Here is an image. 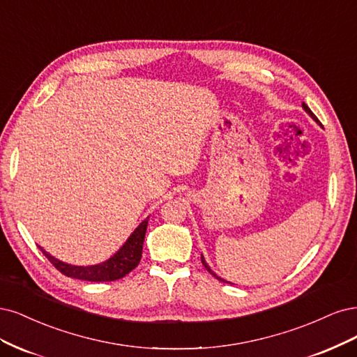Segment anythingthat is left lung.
I'll return each instance as SVG.
<instances>
[{"instance_id": "left-lung-1", "label": "left lung", "mask_w": 357, "mask_h": 357, "mask_svg": "<svg viewBox=\"0 0 357 357\" xmlns=\"http://www.w3.org/2000/svg\"><path fill=\"white\" fill-rule=\"evenodd\" d=\"M303 108H304V109H305V112H307V114H308V116H310V117H312V119H313V120H314V121H316V123H319V124H320V121H319V120H317V117H316V116H314V114H313V112H312V109H310V108H308V107H307V105H305V103H303ZM202 262H203V266H204V268H206V270H208V271H209V273H211V274H212V275H213V278H216V279H218V280H221V282H224V283H229V282H227V280H224V279H221V278H220V275H216V274H215V273H213V271H212V270H211V267H209V266H208V262H206V261H204V258H203V255H202Z\"/></svg>"}]
</instances>
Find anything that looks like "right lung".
I'll use <instances>...</instances> for the list:
<instances>
[{
    "mask_svg": "<svg viewBox=\"0 0 357 357\" xmlns=\"http://www.w3.org/2000/svg\"><path fill=\"white\" fill-rule=\"evenodd\" d=\"M146 227L148 218L137 225V228L130 234V237L126 240V243L119 249L117 254H114L105 262L96 264V266H71V264L62 262L52 257L49 252H45L41 246L38 248L41 249L45 258H47L62 274L68 275V278L87 282H112L124 278L126 274H129L133 268L137 267V264H139L142 257V245L146 233Z\"/></svg>",
    "mask_w": 357,
    "mask_h": 357,
    "instance_id": "add662e5",
    "label": "right lung"
}]
</instances>
